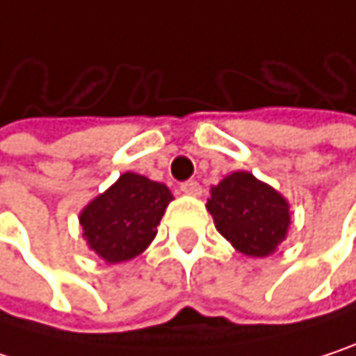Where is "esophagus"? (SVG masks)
<instances>
[{"instance_id": "34e87169", "label": "esophagus", "mask_w": 356, "mask_h": 356, "mask_svg": "<svg viewBox=\"0 0 356 356\" xmlns=\"http://www.w3.org/2000/svg\"><path fill=\"white\" fill-rule=\"evenodd\" d=\"M181 191L187 193V195H200L202 193V187H200V183L195 179H187V181L181 183Z\"/></svg>"}]
</instances>
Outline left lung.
<instances>
[{"label": "left lung", "mask_w": 356, "mask_h": 356, "mask_svg": "<svg viewBox=\"0 0 356 356\" xmlns=\"http://www.w3.org/2000/svg\"><path fill=\"white\" fill-rule=\"evenodd\" d=\"M210 210L218 233L251 257L272 253L291 222L286 200L251 173L239 171L210 189Z\"/></svg>", "instance_id": "8db88e82"}]
</instances>
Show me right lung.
<instances>
[{"label": "right lung", "mask_w": 356, "mask_h": 356, "mask_svg": "<svg viewBox=\"0 0 356 356\" xmlns=\"http://www.w3.org/2000/svg\"><path fill=\"white\" fill-rule=\"evenodd\" d=\"M171 200L167 185L125 173L80 214L84 237L108 264L131 259L154 239Z\"/></svg>", "instance_id": "add662e5"}]
</instances>
